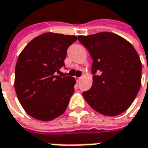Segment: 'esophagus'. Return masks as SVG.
<instances>
[{"label":"esophagus","mask_w":148,"mask_h":148,"mask_svg":"<svg viewBox=\"0 0 148 148\" xmlns=\"http://www.w3.org/2000/svg\"><path fill=\"white\" fill-rule=\"evenodd\" d=\"M82 79V77H79L77 78V82H80V80Z\"/></svg>","instance_id":"1"}]
</instances>
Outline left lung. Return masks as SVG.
<instances>
[{
	"mask_svg": "<svg viewBox=\"0 0 148 148\" xmlns=\"http://www.w3.org/2000/svg\"><path fill=\"white\" fill-rule=\"evenodd\" d=\"M78 40L93 60V83L89 90L83 92L84 98L103 115L124 113L141 87V62L138 53L129 41L110 32L79 35Z\"/></svg>",
	"mask_w": 148,
	"mask_h": 148,
	"instance_id": "left-lung-1",
	"label": "left lung"
}]
</instances>
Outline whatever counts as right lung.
Segmentation results:
<instances>
[{
	"instance_id": "right-lung-1",
	"label": "right lung",
	"mask_w": 148,
	"mask_h": 148,
	"mask_svg": "<svg viewBox=\"0 0 148 148\" xmlns=\"http://www.w3.org/2000/svg\"><path fill=\"white\" fill-rule=\"evenodd\" d=\"M74 35L45 33L33 39L20 53L15 68V90L25 112L50 121L65 112L74 92L75 79L58 74L65 66Z\"/></svg>"
}]
</instances>
